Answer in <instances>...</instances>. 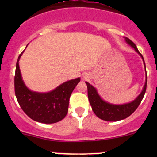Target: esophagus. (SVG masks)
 Returning a JSON list of instances; mask_svg holds the SVG:
<instances>
[{"mask_svg": "<svg viewBox=\"0 0 157 157\" xmlns=\"http://www.w3.org/2000/svg\"><path fill=\"white\" fill-rule=\"evenodd\" d=\"M83 78H87V76H86V75H85V76H83Z\"/></svg>", "mask_w": 157, "mask_h": 157, "instance_id": "esophagus-1", "label": "esophagus"}]
</instances>
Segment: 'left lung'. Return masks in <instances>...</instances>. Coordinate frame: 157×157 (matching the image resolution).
I'll use <instances>...</instances> for the list:
<instances>
[{
    "label": "left lung",
    "instance_id": "left-lung-1",
    "mask_svg": "<svg viewBox=\"0 0 157 157\" xmlns=\"http://www.w3.org/2000/svg\"><path fill=\"white\" fill-rule=\"evenodd\" d=\"M125 40L129 46L134 48L135 52H137L139 55H140V57H142V60H143V64L145 70V85H144L141 93L133 101L128 102V103L117 105V104L110 103V102L104 100L97 92V90L89 82H86L88 88V97H89L90 105L91 106V109H92L94 113L96 114L97 117L101 119L102 120H105V121H119V120H124V119L130 116L131 114H132L135 111V110L137 109L138 106L140 105V102H141L142 98L145 95V91H146L147 74L143 57L140 54V52L138 51L136 45L130 39H128V37H125Z\"/></svg>",
    "mask_w": 157,
    "mask_h": 157
}]
</instances>
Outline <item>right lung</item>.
<instances>
[{
  "label": "right lung",
  "instance_id": "add662e5",
  "mask_svg": "<svg viewBox=\"0 0 157 157\" xmlns=\"http://www.w3.org/2000/svg\"><path fill=\"white\" fill-rule=\"evenodd\" d=\"M23 52L17 59L15 76V96L20 106L36 122L52 124L60 121L67 114L70 96L80 77L66 81L48 92L32 91L23 80L20 69L19 60Z\"/></svg>",
  "mask_w": 157,
  "mask_h": 157
}]
</instances>
